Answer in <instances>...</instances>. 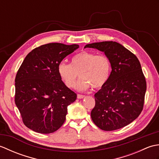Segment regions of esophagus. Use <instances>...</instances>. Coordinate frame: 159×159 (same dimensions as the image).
Listing matches in <instances>:
<instances>
[{"mask_svg": "<svg viewBox=\"0 0 159 159\" xmlns=\"http://www.w3.org/2000/svg\"><path fill=\"white\" fill-rule=\"evenodd\" d=\"M83 98H85V96L81 95V94H78L77 95V98L78 99H82Z\"/></svg>", "mask_w": 159, "mask_h": 159, "instance_id": "34e87169", "label": "esophagus"}]
</instances>
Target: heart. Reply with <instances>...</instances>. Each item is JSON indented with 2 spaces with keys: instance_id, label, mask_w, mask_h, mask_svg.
Here are the masks:
<instances>
[{
  "instance_id": "b5f03b06",
  "label": "heart",
  "mask_w": 159,
  "mask_h": 159,
  "mask_svg": "<svg viewBox=\"0 0 159 159\" xmlns=\"http://www.w3.org/2000/svg\"><path fill=\"white\" fill-rule=\"evenodd\" d=\"M111 71L109 57L85 50L73 56L70 64L61 62L57 67L60 78L69 88L75 85L79 74L80 78L76 87L81 92L89 89L91 86L95 89L102 87L109 79Z\"/></svg>"
}]
</instances>
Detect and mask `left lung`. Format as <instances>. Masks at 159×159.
Returning a JSON list of instances; mask_svg holds the SVG:
<instances>
[{
	"label": "left lung",
	"instance_id": "obj_1",
	"mask_svg": "<svg viewBox=\"0 0 159 159\" xmlns=\"http://www.w3.org/2000/svg\"><path fill=\"white\" fill-rule=\"evenodd\" d=\"M104 52L111 63L107 83L95 93L91 117L100 129L111 131L127 126L143 110L146 81L137 57L120 43L102 42L87 44Z\"/></svg>",
	"mask_w": 159,
	"mask_h": 159
}]
</instances>
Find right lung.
Instances as JSON below:
<instances>
[{
	"label": "right lung",
	"mask_w": 159,
	"mask_h": 159,
	"mask_svg": "<svg viewBox=\"0 0 159 159\" xmlns=\"http://www.w3.org/2000/svg\"><path fill=\"white\" fill-rule=\"evenodd\" d=\"M79 47L47 43L33 49L24 59L15 79V103L31 130L48 134L63 124L67 106L77 96L62 81L57 67Z\"/></svg>",
	"instance_id": "1"
}]
</instances>
